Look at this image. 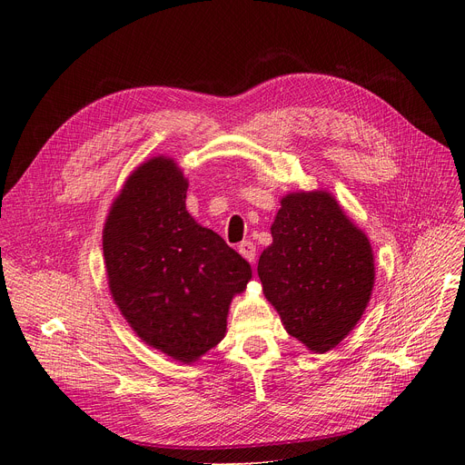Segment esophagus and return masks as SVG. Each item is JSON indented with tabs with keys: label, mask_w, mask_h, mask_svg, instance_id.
Wrapping results in <instances>:
<instances>
[{
	"label": "esophagus",
	"mask_w": 465,
	"mask_h": 465,
	"mask_svg": "<svg viewBox=\"0 0 465 465\" xmlns=\"http://www.w3.org/2000/svg\"><path fill=\"white\" fill-rule=\"evenodd\" d=\"M237 251H239V254L245 258L247 262H251V263H254V258H256V247H254V242H251V241H242L241 245L237 247Z\"/></svg>",
	"instance_id": "obj_1"
}]
</instances>
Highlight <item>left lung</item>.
I'll use <instances>...</instances> for the list:
<instances>
[{
  "mask_svg": "<svg viewBox=\"0 0 465 465\" xmlns=\"http://www.w3.org/2000/svg\"><path fill=\"white\" fill-rule=\"evenodd\" d=\"M258 260L263 296L284 330L328 352L358 324L375 286L371 242L326 190L290 192Z\"/></svg>",
  "mask_w": 465,
  "mask_h": 465,
  "instance_id": "8db88e82",
  "label": "left lung"
}]
</instances>
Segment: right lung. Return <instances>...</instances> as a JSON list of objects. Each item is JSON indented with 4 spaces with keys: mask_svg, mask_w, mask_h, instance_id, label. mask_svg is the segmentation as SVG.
Returning <instances> with one entry per match:
<instances>
[{
    "mask_svg": "<svg viewBox=\"0 0 465 465\" xmlns=\"http://www.w3.org/2000/svg\"><path fill=\"white\" fill-rule=\"evenodd\" d=\"M186 190L173 158L137 165L105 218L104 258L113 302L137 337L193 363L224 339L230 303L252 272L190 216Z\"/></svg>",
    "mask_w": 465,
    "mask_h": 465,
    "instance_id": "1",
    "label": "right lung"
}]
</instances>
